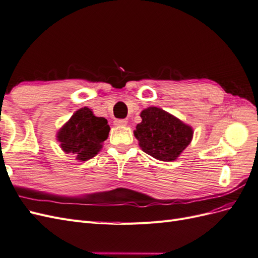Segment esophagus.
<instances>
[{
  "label": "esophagus",
  "instance_id": "34e87169",
  "mask_svg": "<svg viewBox=\"0 0 258 258\" xmlns=\"http://www.w3.org/2000/svg\"><path fill=\"white\" fill-rule=\"evenodd\" d=\"M114 124L117 127H123L127 124V120L126 119H115Z\"/></svg>",
  "mask_w": 258,
  "mask_h": 258
}]
</instances>
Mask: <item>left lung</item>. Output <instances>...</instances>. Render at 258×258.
I'll return each instance as SVG.
<instances>
[{"label": "left lung", "mask_w": 258, "mask_h": 258, "mask_svg": "<svg viewBox=\"0 0 258 258\" xmlns=\"http://www.w3.org/2000/svg\"><path fill=\"white\" fill-rule=\"evenodd\" d=\"M142 122L135 131L142 150L162 161L175 160L191 141L192 129L158 107L141 113Z\"/></svg>", "instance_id": "left-lung-1"}]
</instances>
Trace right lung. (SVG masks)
<instances>
[{
	"mask_svg": "<svg viewBox=\"0 0 258 258\" xmlns=\"http://www.w3.org/2000/svg\"><path fill=\"white\" fill-rule=\"evenodd\" d=\"M110 127L103 117H96L88 107L77 111L58 132V141L66 153L76 154L86 161L98 154L105 141Z\"/></svg>",
	"mask_w": 258,
	"mask_h": 258,
	"instance_id": "1",
	"label": "right lung"
}]
</instances>
